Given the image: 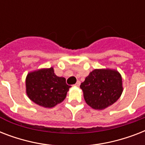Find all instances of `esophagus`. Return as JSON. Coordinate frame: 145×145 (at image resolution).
Returning <instances> with one entry per match:
<instances>
[{"label": "esophagus", "instance_id": "34e87169", "mask_svg": "<svg viewBox=\"0 0 145 145\" xmlns=\"http://www.w3.org/2000/svg\"><path fill=\"white\" fill-rule=\"evenodd\" d=\"M80 82L79 80H77V83L75 84L74 86H80Z\"/></svg>", "mask_w": 145, "mask_h": 145}]
</instances>
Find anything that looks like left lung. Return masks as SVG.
I'll use <instances>...</instances> for the list:
<instances>
[{
  "mask_svg": "<svg viewBox=\"0 0 145 145\" xmlns=\"http://www.w3.org/2000/svg\"><path fill=\"white\" fill-rule=\"evenodd\" d=\"M86 104L103 110L115 103L123 93L122 77L113 69H95L80 84Z\"/></svg>",
  "mask_w": 145,
  "mask_h": 145,
  "instance_id": "1",
  "label": "left lung"
}]
</instances>
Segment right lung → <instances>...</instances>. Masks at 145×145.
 <instances>
[{"label": "right lung", "mask_w": 145, "mask_h": 145, "mask_svg": "<svg viewBox=\"0 0 145 145\" xmlns=\"http://www.w3.org/2000/svg\"><path fill=\"white\" fill-rule=\"evenodd\" d=\"M25 86L26 93L33 102L49 108L63 101L71 87L66 84L65 77L55 74L53 68L29 72Z\"/></svg>", "instance_id": "obj_1"}]
</instances>
